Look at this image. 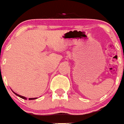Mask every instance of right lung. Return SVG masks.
I'll return each instance as SVG.
<instances>
[{
    "label": "right lung",
    "instance_id": "obj_1",
    "mask_svg": "<svg viewBox=\"0 0 124 124\" xmlns=\"http://www.w3.org/2000/svg\"><path fill=\"white\" fill-rule=\"evenodd\" d=\"M12 92H13V91H12ZM14 93H15V94L17 96H18V97H20V98H23V99H24V100H27V98H26V97H23V96H22V95H18V94H17V93H16V92H13ZM37 98H29V100H35V99H37Z\"/></svg>",
    "mask_w": 124,
    "mask_h": 124
}]
</instances>
